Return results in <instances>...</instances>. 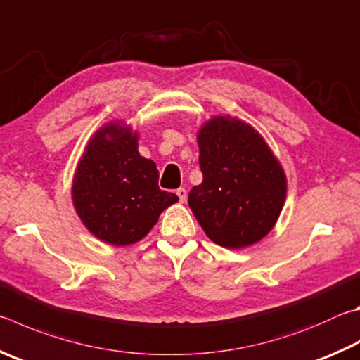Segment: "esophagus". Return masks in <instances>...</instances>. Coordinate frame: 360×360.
Instances as JSON below:
<instances>
[{
  "instance_id": "1",
  "label": "esophagus",
  "mask_w": 360,
  "mask_h": 360,
  "mask_svg": "<svg viewBox=\"0 0 360 360\" xmlns=\"http://www.w3.org/2000/svg\"><path fill=\"white\" fill-rule=\"evenodd\" d=\"M176 195H178V197H179L181 202H184L187 200V191H186L184 187H179L178 191H176Z\"/></svg>"
}]
</instances>
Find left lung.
I'll return each instance as SVG.
<instances>
[{"label": "left lung", "mask_w": 360, "mask_h": 360, "mask_svg": "<svg viewBox=\"0 0 360 360\" xmlns=\"http://www.w3.org/2000/svg\"><path fill=\"white\" fill-rule=\"evenodd\" d=\"M197 139L202 182L188 193V206L198 224L221 247L258 243L282 212V165L250 124L230 115L205 122Z\"/></svg>", "instance_id": "8db88e82"}]
</instances>
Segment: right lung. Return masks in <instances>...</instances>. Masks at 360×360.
Instances as JSON below:
<instances>
[{
  "label": "right lung",
  "mask_w": 360,
  "mask_h": 360,
  "mask_svg": "<svg viewBox=\"0 0 360 360\" xmlns=\"http://www.w3.org/2000/svg\"><path fill=\"white\" fill-rule=\"evenodd\" d=\"M178 200L160 191L158 167L139 153V134L120 121L93 135L72 182L78 217L97 239L112 245L139 243Z\"/></svg>",
  "instance_id": "add662e5"
}]
</instances>
